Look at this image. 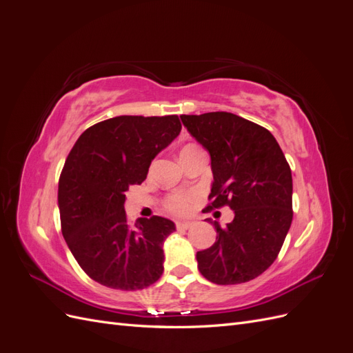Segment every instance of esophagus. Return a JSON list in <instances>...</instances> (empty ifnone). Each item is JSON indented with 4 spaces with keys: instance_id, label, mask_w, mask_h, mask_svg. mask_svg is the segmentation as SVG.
<instances>
[{
    "instance_id": "1",
    "label": "esophagus",
    "mask_w": 353,
    "mask_h": 353,
    "mask_svg": "<svg viewBox=\"0 0 353 353\" xmlns=\"http://www.w3.org/2000/svg\"><path fill=\"white\" fill-rule=\"evenodd\" d=\"M191 225H193V222L191 221H178L176 222V228H179V230H188Z\"/></svg>"
}]
</instances>
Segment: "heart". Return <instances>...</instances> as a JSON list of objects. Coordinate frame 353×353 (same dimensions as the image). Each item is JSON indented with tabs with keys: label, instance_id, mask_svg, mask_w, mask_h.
<instances>
[{
	"label": "heart",
	"instance_id": "heart-1",
	"mask_svg": "<svg viewBox=\"0 0 353 353\" xmlns=\"http://www.w3.org/2000/svg\"><path fill=\"white\" fill-rule=\"evenodd\" d=\"M194 199L196 196L191 193H178L170 196V199L168 200V208L175 213H187L191 209Z\"/></svg>",
	"mask_w": 353,
	"mask_h": 353
}]
</instances>
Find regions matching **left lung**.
<instances>
[{"label": "left lung", "instance_id": "8db88e82", "mask_svg": "<svg viewBox=\"0 0 353 353\" xmlns=\"http://www.w3.org/2000/svg\"><path fill=\"white\" fill-rule=\"evenodd\" d=\"M183 125L210 156L212 205H228L232 222L197 252L199 271L221 284L250 281L272 265L292 225L293 179L284 153L265 128L228 112L183 114Z\"/></svg>", "mask_w": 353, "mask_h": 353}]
</instances>
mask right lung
Returning <instances> with one entry per match:
<instances>
[{
  "label": "right lung",
  "mask_w": 353,
  "mask_h": 353,
  "mask_svg": "<svg viewBox=\"0 0 353 353\" xmlns=\"http://www.w3.org/2000/svg\"><path fill=\"white\" fill-rule=\"evenodd\" d=\"M181 132L178 116H117L88 128L74 143L59 181L61 232L94 281L141 290L163 272V243L175 223L138 219L130 227L126 191L147 178L153 159Z\"/></svg>",
  "instance_id": "right-lung-1"
}]
</instances>
